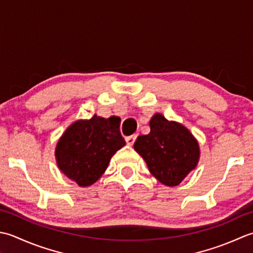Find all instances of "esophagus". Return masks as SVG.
Segmentation results:
<instances>
[{"mask_svg":"<svg viewBox=\"0 0 253 253\" xmlns=\"http://www.w3.org/2000/svg\"><path fill=\"white\" fill-rule=\"evenodd\" d=\"M135 140H136V135H131V136L126 137V142L128 146H132L134 142H135Z\"/></svg>","mask_w":253,"mask_h":253,"instance_id":"34e87169","label":"esophagus"}]
</instances>
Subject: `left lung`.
<instances>
[{"mask_svg":"<svg viewBox=\"0 0 253 253\" xmlns=\"http://www.w3.org/2000/svg\"><path fill=\"white\" fill-rule=\"evenodd\" d=\"M151 132L137 136L134 149L145 161L148 170L159 182L176 187L197 168L200 145L189 128L155 113L149 120Z\"/></svg>","mask_w":253,"mask_h":253,"instance_id":"obj_1","label":"left lung"}]
</instances>
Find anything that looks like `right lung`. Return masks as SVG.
Listing matches in <instances>:
<instances>
[{"mask_svg":"<svg viewBox=\"0 0 253 253\" xmlns=\"http://www.w3.org/2000/svg\"><path fill=\"white\" fill-rule=\"evenodd\" d=\"M118 117L92 116L76 120L56 143L54 156L58 168L80 187H89L99 179L111 157L126 145Z\"/></svg>","mask_w":253,"mask_h":253,"instance_id":"1","label":"right lung"}]
</instances>
